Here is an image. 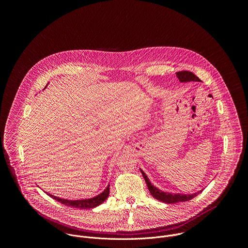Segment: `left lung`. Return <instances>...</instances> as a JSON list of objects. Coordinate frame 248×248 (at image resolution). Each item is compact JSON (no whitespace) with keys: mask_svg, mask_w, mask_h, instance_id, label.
Wrapping results in <instances>:
<instances>
[{"mask_svg":"<svg viewBox=\"0 0 248 248\" xmlns=\"http://www.w3.org/2000/svg\"><path fill=\"white\" fill-rule=\"evenodd\" d=\"M176 78L180 79V81L182 82H187V81H200V79L191 72H187V70H183V72H179L176 73ZM141 172H142L143 178L146 182L147 187L151 193V195L156 198L159 201H162L164 203L167 204H170V203H176V202H184V201H189L192 198H194L196 195H198V193H200L201 191H198L196 193L193 194H180V193H169V192H164L161 191L160 189H158L157 187H155L153 185H151L149 179L147 178V175L145 174V172L140 170Z\"/></svg>","mask_w":248,"mask_h":248,"instance_id":"obj_1","label":"left lung"}]
</instances>
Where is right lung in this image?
<instances>
[{
  "mask_svg": "<svg viewBox=\"0 0 248 248\" xmlns=\"http://www.w3.org/2000/svg\"><path fill=\"white\" fill-rule=\"evenodd\" d=\"M110 193V186H107L102 193H100L99 195L90 198V199H81V200H66V199H62L57 196H54L52 194L47 193L50 197H52L53 199L57 200L58 202H61L63 205H66L68 207H75L78 209H90V208H94L97 207L98 205L102 204L106 199L108 198Z\"/></svg>",
  "mask_w": 248,
  "mask_h": 248,
  "instance_id": "right-lung-1",
  "label": "right lung"
}]
</instances>
